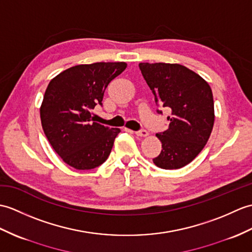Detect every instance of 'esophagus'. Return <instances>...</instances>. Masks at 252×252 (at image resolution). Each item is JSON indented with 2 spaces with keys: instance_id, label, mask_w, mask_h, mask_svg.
Returning <instances> with one entry per match:
<instances>
[{
  "instance_id": "1",
  "label": "esophagus",
  "mask_w": 252,
  "mask_h": 252,
  "mask_svg": "<svg viewBox=\"0 0 252 252\" xmlns=\"http://www.w3.org/2000/svg\"><path fill=\"white\" fill-rule=\"evenodd\" d=\"M135 134H136V136H138V137H147L148 136V132L146 130L137 131V132H135Z\"/></svg>"
}]
</instances>
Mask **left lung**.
<instances>
[{
	"label": "left lung",
	"mask_w": 252,
	"mask_h": 252,
	"mask_svg": "<svg viewBox=\"0 0 252 252\" xmlns=\"http://www.w3.org/2000/svg\"><path fill=\"white\" fill-rule=\"evenodd\" d=\"M139 68L156 103L172 113L167 130L156 134L162 150L153 161L163 169L184 167L201 153L213 131L212 89L200 75L177 63H139Z\"/></svg>",
	"instance_id": "obj_1"
}]
</instances>
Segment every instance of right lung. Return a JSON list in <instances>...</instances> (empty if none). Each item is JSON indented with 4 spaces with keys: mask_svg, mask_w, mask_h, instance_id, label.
Masks as SVG:
<instances>
[{
    "mask_svg": "<svg viewBox=\"0 0 252 252\" xmlns=\"http://www.w3.org/2000/svg\"><path fill=\"white\" fill-rule=\"evenodd\" d=\"M126 68V62H96L69 67L50 80L40 105V121L51 147L67 165L91 169L106 161L118 127L92 122L108 84Z\"/></svg>",
    "mask_w": 252,
    "mask_h": 252,
    "instance_id": "obj_1",
    "label": "right lung"
}]
</instances>
